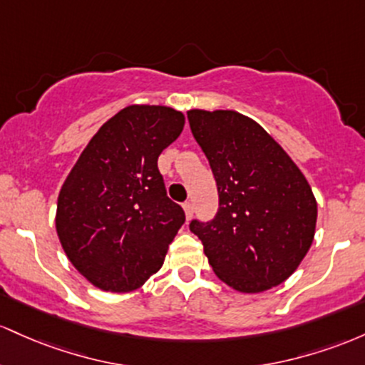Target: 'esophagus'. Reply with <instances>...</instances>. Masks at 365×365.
Returning <instances> with one entry per match:
<instances>
[{"mask_svg": "<svg viewBox=\"0 0 365 365\" xmlns=\"http://www.w3.org/2000/svg\"><path fill=\"white\" fill-rule=\"evenodd\" d=\"M182 208H184V214H186V219L190 220L191 215H193V205H191V202H186L182 203Z\"/></svg>", "mask_w": 365, "mask_h": 365, "instance_id": "obj_1", "label": "esophagus"}]
</instances>
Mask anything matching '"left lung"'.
Segmentation results:
<instances>
[{
    "label": "left lung",
    "instance_id": "obj_1",
    "mask_svg": "<svg viewBox=\"0 0 365 365\" xmlns=\"http://www.w3.org/2000/svg\"><path fill=\"white\" fill-rule=\"evenodd\" d=\"M191 133L219 190L212 222L193 220L208 264L240 293L279 286L312 247L317 202L309 181L260 124L235 110L193 108Z\"/></svg>",
    "mask_w": 365,
    "mask_h": 365
}]
</instances>
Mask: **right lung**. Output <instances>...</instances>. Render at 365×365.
<instances>
[{
  "label": "right lung",
  "mask_w": 365,
  "mask_h": 365,
  "mask_svg": "<svg viewBox=\"0 0 365 365\" xmlns=\"http://www.w3.org/2000/svg\"><path fill=\"white\" fill-rule=\"evenodd\" d=\"M184 120L170 106H125L98 129L61 186L55 215L61 248L103 292L141 288L184 224L157 165Z\"/></svg>",
  "instance_id": "1"
}]
</instances>
